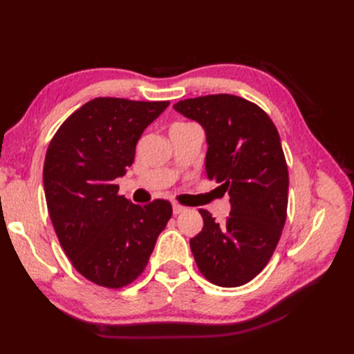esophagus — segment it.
<instances>
[{"label":"esophagus","instance_id":"obj_1","mask_svg":"<svg viewBox=\"0 0 354 354\" xmlns=\"http://www.w3.org/2000/svg\"><path fill=\"white\" fill-rule=\"evenodd\" d=\"M183 211H186V208L183 205H178V203H174V205H173V212L176 214V216H177V214H180V212H183Z\"/></svg>","mask_w":354,"mask_h":354}]
</instances>
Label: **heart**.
Listing matches in <instances>:
<instances>
[{
    "mask_svg": "<svg viewBox=\"0 0 354 354\" xmlns=\"http://www.w3.org/2000/svg\"><path fill=\"white\" fill-rule=\"evenodd\" d=\"M181 124H186V122H177V124H174V125H181Z\"/></svg>",
    "mask_w": 354,
    "mask_h": 354,
    "instance_id": "b5f03b06",
    "label": "heart"
}]
</instances>
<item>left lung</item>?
Here are the masks:
<instances>
[{"mask_svg": "<svg viewBox=\"0 0 354 354\" xmlns=\"http://www.w3.org/2000/svg\"><path fill=\"white\" fill-rule=\"evenodd\" d=\"M174 109L207 133V176L229 192L232 211L216 223L199 209L203 227L190 239L199 272L211 283H248L272 259L288 208V167L281 137L259 104L233 94L180 100Z\"/></svg>", "mask_w": 354, "mask_h": 354, "instance_id": "1", "label": "left lung"}]
</instances>
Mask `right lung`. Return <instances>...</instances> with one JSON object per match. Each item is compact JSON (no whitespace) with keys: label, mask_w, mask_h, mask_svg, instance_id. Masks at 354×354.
I'll return each instance as SVG.
<instances>
[{"label":"right lung","mask_w":354,"mask_h":354,"mask_svg":"<svg viewBox=\"0 0 354 354\" xmlns=\"http://www.w3.org/2000/svg\"><path fill=\"white\" fill-rule=\"evenodd\" d=\"M168 104L93 99L59 127L48 145L42 178L53 227L77 272L99 286L134 282L173 216L168 201L136 205L115 185L134 162L145 128Z\"/></svg>","instance_id":"right-lung-1"}]
</instances>
